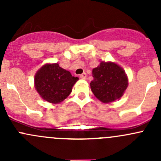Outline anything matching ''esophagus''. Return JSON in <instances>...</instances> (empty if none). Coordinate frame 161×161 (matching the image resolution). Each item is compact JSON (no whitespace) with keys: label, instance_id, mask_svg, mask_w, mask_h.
<instances>
[{"label":"esophagus","instance_id":"esophagus-1","mask_svg":"<svg viewBox=\"0 0 161 161\" xmlns=\"http://www.w3.org/2000/svg\"><path fill=\"white\" fill-rule=\"evenodd\" d=\"M79 77H80L82 79H86V73L83 72L82 74H81L80 75H79Z\"/></svg>","mask_w":161,"mask_h":161}]
</instances>
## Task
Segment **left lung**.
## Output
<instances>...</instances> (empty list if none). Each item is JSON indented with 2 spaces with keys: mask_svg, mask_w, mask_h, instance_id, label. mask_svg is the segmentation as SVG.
Here are the masks:
<instances>
[{
  "mask_svg": "<svg viewBox=\"0 0 161 161\" xmlns=\"http://www.w3.org/2000/svg\"><path fill=\"white\" fill-rule=\"evenodd\" d=\"M93 80L90 86L92 93L103 103L119 100L129 85V79L124 69L112 61H100L92 69Z\"/></svg>",
  "mask_w": 161,
  "mask_h": 161,
  "instance_id": "1",
  "label": "left lung"
}]
</instances>
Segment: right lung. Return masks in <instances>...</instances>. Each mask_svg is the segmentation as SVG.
I'll list each match as a JSON object with an SVG mask.
<instances>
[{
  "label": "right lung",
  "mask_w": 161,
  "mask_h": 161,
  "mask_svg": "<svg viewBox=\"0 0 161 161\" xmlns=\"http://www.w3.org/2000/svg\"><path fill=\"white\" fill-rule=\"evenodd\" d=\"M78 80L79 78L71 75L58 63H47L36 73L34 86L43 100L57 104L70 95Z\"/></svg>",
  "instance_id": "add662e5"
}]
</instances>
